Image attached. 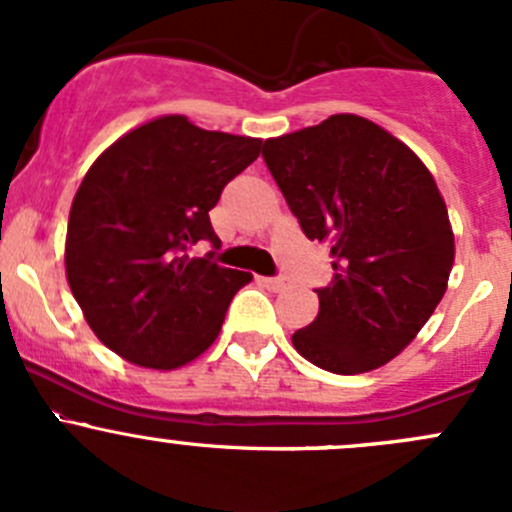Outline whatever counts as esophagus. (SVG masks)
<instances>
[{"mask_svg": "<svg viewBox=\"0 0 512 512\" xmlns=\"http://www.w3.org/2000/svg\"><path fill=\"white\" fill-rule=\"evenodd\" d=\"M260 282H262V285H265V287L275 289V292H280V289L287 285L285 277H260Z\"/></svg>", "mask_w": 512, "mask_h": 512, "instance_id": "obj_1", "label": "esophagus"}]
</instances>
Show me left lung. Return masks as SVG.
I'll list each match as a JSON object with an SVG mask.
<instances>
[{
  "instance_id": "left-lung-1",
  "label": "left lung",
  "mask_w": 512,
  "mask_h": 512,
  "mask_svg": "<svg viewBox=\"0 0 512 512\" xmlns=\"http://www.w3.org/2000/svg\"><path fill=\"white\" fill-rule=\"evenodd\" d=\"M262 158L304 235L332 247L334 277L314 289L319 314L292 334L294 349L332 374L379 369L446 292L456 247L436 180L354 113L270 138Z\"/></svg>"
}]
</instances>
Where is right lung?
Returning <instances> with one entry per match:
<instances>
[{"label": "right lung", "mask_w": 512, "mask_h": 512, "mask_svg": "<svg viewBox=\"0 0 512 512\" xmlns=\"http://www.w3.org/2000/svg\"><path fill=\"white\" fill-rule=\"evenodd\" d=\"M260 138L163 116L108 146L71 203L66 277L94 334L148 369H178L220 334L252 275L213 262L210 210L260 156ZM214 250L193 258L189 247Z\"/></svg>", "instance_id": "right-lung-1"}]
</instances>
